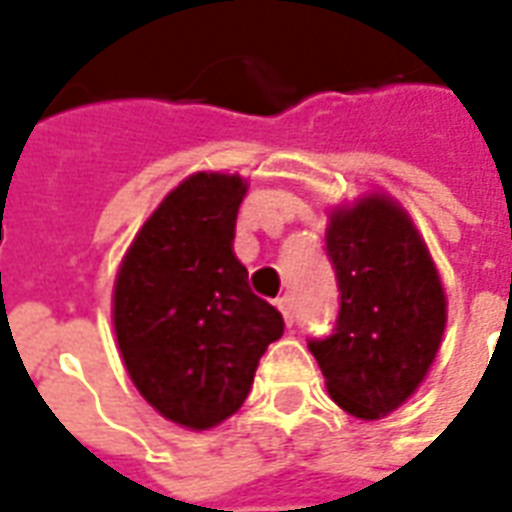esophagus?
<instances>
[{"mask_svg":"<svg viewBox=\"0 0 512 512\" xmlns=\"http://www.w3.org/2000/svg\"><path fill=\"white\" fill-rule=\"evenodd\" d=\"M279 312H282V318H285V323H293V299L290 296H282V299L277 301Z\"/></svg>","mask_w":512,"mask_h":512,"instance_id":"obj_1","label":"esophagus"}]
</instances>
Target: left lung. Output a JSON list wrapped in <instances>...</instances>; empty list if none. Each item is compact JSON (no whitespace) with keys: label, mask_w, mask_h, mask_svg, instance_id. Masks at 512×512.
<instances>
[{"label":"left lung","mask_w":512,"mask_h":512,"mask_svg":"<svg viewBox=\"0 0 512 512\" xmlns=\"http://www.w3.org/2000/svg\"><path fill=\"white\" fill-rule=\"evenodd\" d=\"M340 312L310 340L326 389L359 419L403 406L428 376L447 326V296L422 235L384 194L337 208L326 230Z\"/></svg>","instance_id":"1"}]
</instances>
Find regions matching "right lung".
<instances>
[{
  "instance_id": "add662e5",
  "label": "right lung",
  "mask_w": 512,
  "mask_h": 512,
  "mask_svg": "<svg viewBox=\"0 0 512 512\" xmlns=\"http://www.w3.org/2000/svg\"><path fill=\"white\" fill-rule=\"evenodd\" d=\"M244 178L197 172L142 224L115 279V334L139 395L208 430L233 417L266 348L285 332L233 252Z\"/></svg>"
}]
</instances>
